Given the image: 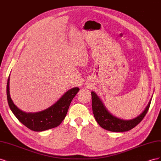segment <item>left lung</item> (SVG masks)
<instances>
[{
    "label": "left lung",
    "instance_id": "obj_1",
    "mask_svg": "<svg viewBox=\"0 0 161 161\" xmlns=\"http://www.w3.org/2000/svg\"><path fill=\"white\" fill-rule=\"evenodd\" d=\"M91 96L92 112H93L94 117L97 123L103 129L111 131H115V132L129 131L136 127L147 114L151 103L150 99L144 111L137 118L130 120H123L111 115L107 110L101 99L93 91L91 92Z\"/></svg>",
    "mask_w": 161,
    "mask_h": 161
}]
</instances>
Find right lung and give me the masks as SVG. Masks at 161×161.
Returning a JSON list of instances; mask_svg holds the SVG:
<instances>
[{
  "mask_svg": "<svg viewBox=\"0 0 161 161\" xmlns=\"http://www.w3.org/2000/svg\"><path fill=\"white\" fill-rule=\"evenodd\" d=\"M79 88L75 87L68 91L56 103L45 110L37 113H25L17 108L9 93V77L7 85V95L9 108L18 120L27 128L35 131H42L56 128L64 120L72 100Z\"/></svg>",
  "mask_w": 161,
  "mask_h": 161,
  "instance_id": "1",
  "label": "right lung"
}]
</instances>
